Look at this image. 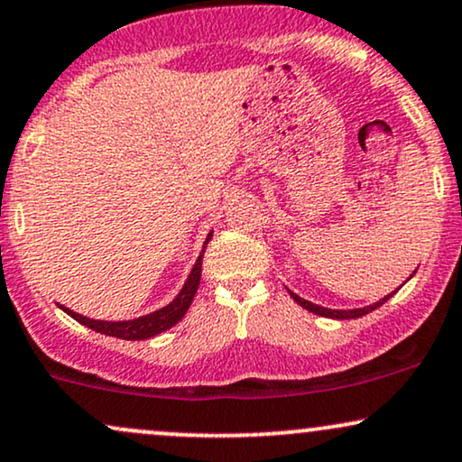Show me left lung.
<instances>
[{
    "mask_svg": "<svg viewBox=\"0 0 462 462\" xmlns=\"http://www.w3.org/2000/svg\"><path fill=\"white\" fill-rule=\"evenodd\" d=\"M415 273V271H413ZM291 292V297L294 299V301H297L299 305H301V308H305V310H310V312H314V314H319V316H325V319H337V320H348V319H359V316H365V314H370L372 310H376V308H381L383 303L387 301V299L392 297V294H387V297H383L381 301H376V303H372V305H365V308H355V310H331V308H322V305H316V303H312V301H305L303 297H299L297 292H292V291H288Z\"/></svg>",
    "mask_w": 462,
    "mask_h": 462,
    "instance_id": "left-lung-1",
    "label": "left lung"
}]
</instances>
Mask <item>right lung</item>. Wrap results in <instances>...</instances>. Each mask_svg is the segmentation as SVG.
<instances>
[{
  "instance_id": "add662e5",
  "label": "right lung",
  "mask_w": 462,
  "mask_h": 462,
  "mask_svg": "<svg viewBox=\"0 0 462 462\" xmlns=\"http://www.w3.org/2000/svg\"><path fill=\"white\" fill-rule=\"evenodd\" d=\"M210 236L213 232H208L207 241H204V249H207ZM202 254L198 255L196 264H193L191 273H189L185 286L180 288V292L176 294L174 301H170L165 308L157 310V312H150L146 316H140V319H131V320H97V319H88V316L72 312V310L60 305V310H64L66 314L72 316L77 322L81 325L90 327L97 333H103V336H111V337H120V340H148V337L159 336V333L168 331L170 327H174L182 316L187 314L189 305H191L193 297H196L198 286H199V277H202Z\"/></svg>"
}]
</instances>
